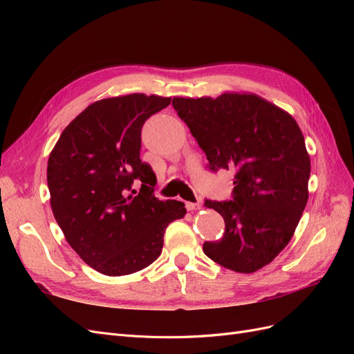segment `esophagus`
<instances>
[{
	"mask_svg": "<svg viewBox=\"0 0 354 354\" xmlns=\"http://www.w3.org/2000/svg\"><path fill=\"white\" fill-rule=\"evenodd\" d=\"M186 208L187 211H196V209H201L202 205L201 202H186Z\"/></svg>",
	"mask_w": 354,
	"mask_h": 354,
	"instance_id": "esophagus-1",
	"label": "esophagus"
}]
</instances>
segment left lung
Listing matches in <instances>:
<instances>
[{"label": "left lung", "instance_id": "8db88e82", "mask_svg": "<svg viewBox=\"0 0 354 354\" xmlns=\"http://www.w3.org/2000/svg\"><path fill=\"white\" fill-rule=\"evenodd\" d=\"M173 106L209 169L234 173L232 201H205L221 214L226 232L203 243V252L233 272L260 270L291 241L308 199L310 156L301 130L288 112L252 93L174 97Z\"/></svg>", "mask_w": 354, "mask_h": 354}]
</instances>
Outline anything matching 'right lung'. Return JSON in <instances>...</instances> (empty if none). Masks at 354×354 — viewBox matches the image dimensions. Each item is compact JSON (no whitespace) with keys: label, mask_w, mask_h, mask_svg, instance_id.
Returning <instances> with one entry per match:
<instances>
[{"label":"right lung","mask_w":354,"mask_h":354,"mask_svg":"<svg viewBox=\"0 0 354 354\" xmlns=\"http://www.w3.org/2000/svg\"><path fill=\"white\" fill-rule=\"evenodd\" d=\"M169 97L140 93L91 103L63 130L48 158L50 205L81 259L106 276L152 264L168 224L185 203L159 201L156 176L142 162V127Z\"/></svg>","instance_id":"obj_1"}]
</instances>
